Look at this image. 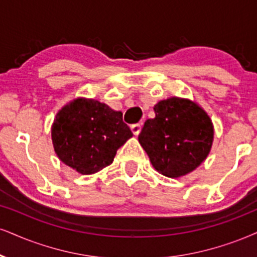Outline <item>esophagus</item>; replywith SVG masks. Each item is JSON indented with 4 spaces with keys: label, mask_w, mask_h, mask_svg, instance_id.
Returning <instances> with one entry per match:
<instances>
[{
    "label": "esophagus",
    "mask_w": 257,
    "mask_h": 257,
    "mask_svg": "<svg viewBox=\"0 0 257 257\" xmlns=\"http://www.w3.org/2000/svg\"><path fill=\"white\" fill-rule=\"evenodd\" d=\"M141 130H142V123H134V125H131V131L135 136H138L139 132H141Z\"/></svg>",
    "instance_id": "obj_1"
}]
</instances>
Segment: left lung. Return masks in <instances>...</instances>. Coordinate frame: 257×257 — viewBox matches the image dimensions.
Here are the masks:
<instances>
[{"mask_svg":"<svg viewBox=\"0 0 257 257\" xmlns=\"http://www.w3.org/2000/svg\"><path fill=\"white\" fill-rule=\"evenodd\" d=\"M154 119L144 122L138 141L151 164L168 177L191 173L204 162L213 142L210 116L189 100L170 97L154 107Z\"/></svg>","mask_w":257,"mask_h":257,"instance_id":"obj_1","label":"left lung"}]
</instances>
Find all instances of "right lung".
I'll use <instances>...</instances> for the list:
<instances>
[{
  "label": "right lung",
  "instance_id": "obj_1",
  "mask_svg": "<svg viewBox=\"0 0 257 257\" xmlns=\"http://www.w3.org/2000/svg\"><path fill=\"white\" fill-rule=\"evenodd\" d=\"M131 137L122 113L96 100H74L59 110L52 125L57 156L85 175L109 166L116 150Z\"/></svg>",
  "mask_w": 257,
  "mask_h": 257
}]
</instances>
